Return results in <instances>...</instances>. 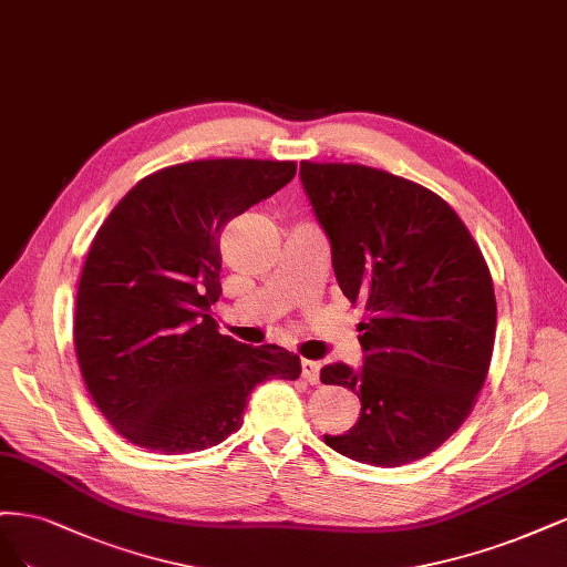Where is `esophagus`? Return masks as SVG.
<instances>
[{"label":"esophagus","instance_id":"34e87169","mask_svg":"<svg viewBox=\"0 0 567 567\" xmlns=\"http://www.w3.org/2000/svg\"><path fill=\"white\" fill-rule=\"evenodd\" d=\"M301 377L308 383H320V362H316V360H301Z\"/></svg>","mask_w":567,"mask_h":567}]
</instances>
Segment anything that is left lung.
<instances>
[{"label":"left lung","instance_id":"8db88e82","mask_svg":"<svg viewBox=\"0 0 567 567\" xmlns=\"http://www.w3.org/2000/svg\"><path fill=\"white\" fill-rule=\"evenodd\" d=\"M301 184L343 297L364 308L362 370L320 372L360 398V419L324 443L372 466L422 460L466 422L487 379L497 301L483 251L445 199L410 178L306 159Z\"/></svg>","mask_w":567,"mask_h":567}]
</instances>
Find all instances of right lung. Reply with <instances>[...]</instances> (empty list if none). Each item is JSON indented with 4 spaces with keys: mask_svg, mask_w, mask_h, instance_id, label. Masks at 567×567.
<instances>
[{
    "mask_svg": "<svg viewBox=\"0 0 567 567\" xmlns=\"http://www.w3.org/2000/svg\"><path fill=\"white\" fill-rule=\"evenodd\" d=\"M297 174V162L195 159L141 178L107 214L80 276L75 353L84 386L126 441L162 454L214 447L243 426L266 379L299 355L218 334L221 230Z\"/></svg>",
    "mask_w": 567,
    "mask_h": 567,
    "instance_id": "obj_1",
    "label": "right lung"
}]
</instances>
